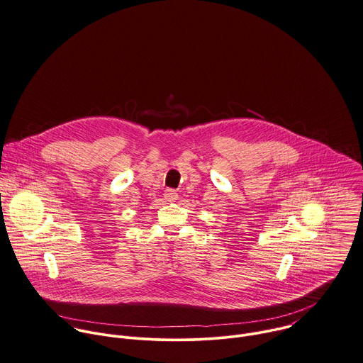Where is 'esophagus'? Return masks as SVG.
Here are the masks:
<instances>
[{"instance_id": "obj_1", "label": "esophagus", "mask_w": 363, "mask_h": 363, "mask_svg": "<svg viewBox=\"0 0 363 363\" xmlns=\"http://www.w3.org/2000/svg\"><path fill=\"white\" fill-rule=\"evenodd\" d=\"M164 198L168 201V202H175L178 199V194L177 191L174 189H167L165 194H164Z\"/></svg>"}]
</instances>
